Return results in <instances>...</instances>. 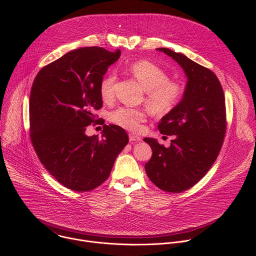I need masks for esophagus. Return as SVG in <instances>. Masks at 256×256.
<instances>
[{
	"label": "esophagus",
	"instance_id": "1",
	"mask_svg": "<svg viewBox=\"0 0 256 256\" xmlns=\"http://www.w3.org/2000/svg\"><path fill=\"white\" fill-rule=\"evenodd\" d=\"M128 136H130V142H140V136H138V134H130Z\"/></svg>",
	"mask_w": 256,
	"mask_h": 256
}]
</instances>
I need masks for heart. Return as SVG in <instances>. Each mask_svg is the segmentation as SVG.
<instances>
[{"mask_svg":"<svg viewBox=\"0 0 256 256\" xmlns=\"http://www.w3.org/2000/svg\"><path fill=\"white\" fill-rule=\"evenodd\" d=\"M128 72L144 89V101L155 114H166L177 106L184 94L181 81L170 79L166 70L147 60H140L128 66ZM116 76L112 72L105 75L99 84V93L103 101L109 102L114 97ZM148 118L144 108L122 106L109 114L112 124L128 130H138L140 124Z\"/></svg>","mask_w":256,"mask_h":256,"instance_id":"obj_1","label":"heart"}]
</instances>
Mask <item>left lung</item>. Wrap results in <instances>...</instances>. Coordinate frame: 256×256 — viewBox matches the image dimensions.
I'll return each mask as SVG.
<instances>
[{
	"label": "left lung",
	"mask_w": 256,
	"mask_h": 256,
	"mask_svg": "<svg viewBox=\"0 0 256 256\" xmlns=\"http://www.w3.org/2000/svg\"><path fill=\"white\" fill-rule=\"evenodd\" d=\"M159 50L182 66L188 82L180 103L158 124L161 134L172 136L170 147L144 138L153 151L144 169L157 188L178 194L196 184L221 151L227 130L225 95L210 68L169 48Z\"/></svg>",
	"instance_id": "1"
}]
</instances>
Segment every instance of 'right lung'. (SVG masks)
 <instances>
[{
	"instance_id": "right-lung-1",
	"label": "right lung",
	"mask_w": 256,
	"mask_h": 256,
	"mask_svg": "<svg viewBox=\"0 0 256 256\" xmlns=\"http://www.w3.org/2000/svg\"><path fill=\"white\" fill-rule=\"evenodd\" d=\"M120 56V50H74L44 66L33 81L30 140L42 164L68 190L83 192L102 184L128 142L126 130L114 124H104L101 138L85 134L100 120L99 84Z\"/></svg>"
}]
</instances>
